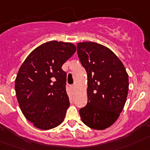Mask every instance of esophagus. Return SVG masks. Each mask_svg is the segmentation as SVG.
I'll return each mask as SVG.
<instances>
[{
	"label": "esophagus",
	"instance_id": "esophagus-1",
	"mask_svg": "<svg viewBox=\"0 0 150 150\" xmlns=\"http://www.w3.org/2000/svg\"><path fill=\"white\" fill-rule=\"evenodd\" d=\"M71 88L72 89V90H74V89L75 88V86H71Z\"/></svg>",
	"mask_w": 150,
	"mask_h": 150
}]
</instances>
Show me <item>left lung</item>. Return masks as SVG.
Segmentation results:
<instances>
[{"label": "left lung", "instance_id": "1", "mask_svg": "<svg viewBox=\"0 0 150 150\" xmlns=\"http://www.w3.org/2000/svg\"><path fill=\"white\" fill-rule=\"evenodd\" d=\"M76 46L88 75V103L79 109L81 119L90 128L105 129L116 121L126 103L128 74L121 61L106 47L91 42Z\"/></svg>", "mask_w": 150, "mask_h": 150}]
</instances>
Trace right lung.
Wrapping results in <instances>:
<instances>
[{
	"mask_svg": "<svg viewBox=\"0 0 150 150\" xmlns=\"http://www.w3.org/2000/svg\"><path fill=\"white\" fill-rule=\"evenodd\" d=\"M75 51L72 43L50 41L31 52L19 68L15 82L18 102L37 128L50 129L64 120L70 102L62 66Z\"/></svg>",
	"mask_w": 150,
	"mask_h": 150,
	"instance_id": "obj_1",
	"label": "right lung"
}]
</instances>
